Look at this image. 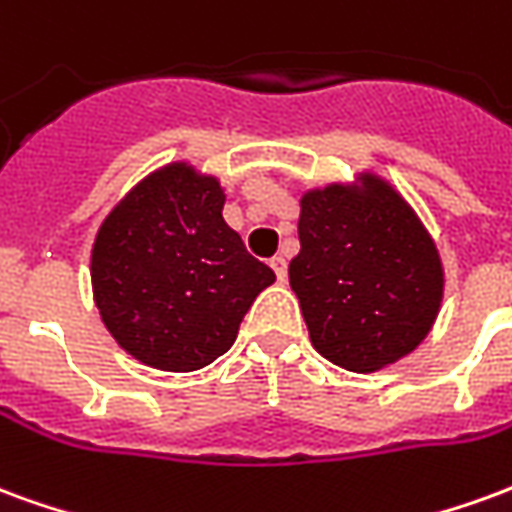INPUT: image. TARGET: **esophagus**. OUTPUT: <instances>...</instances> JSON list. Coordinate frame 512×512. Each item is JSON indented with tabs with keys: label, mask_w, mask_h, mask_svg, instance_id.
I'll return each instance as SVG.
<instances>
[{
	"label": "esophagus",
	"mask_w": 512,
	"mask_h": 512,
	"mask_svg": "<svg viewBox=\"0 0 512 512\" xmlns=\"http://www.w3.org/2000/svg\"><path fill=\"white\" fill-rule=\"evenodd\" d=\"M271 268H274V274H277V279L288 277V260H285V257H282V255L271 257Z\"/></svg>",
	"instance_id": "esophagus-1"
}]
</instances>
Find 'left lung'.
I'll return each instance as SVG.
<instances>
[{
  "label": "left lung",
  "instance_id": "8db88e82",
  "mask_svg": "<svg viewBox=\"0 0 512 512\" xmlns=\"http://www.w3.org/2000/svg\"><path fill=\"white\" fill-rule=\"evenodd\" d=\"M329 186L301 200V252L290 260L315 351L373 373L411 354L439 312L444 271L414 211L384 180Z\"/></svg>",
  "mask_w": 512,
  "mask_h": 512
}]
</instances>
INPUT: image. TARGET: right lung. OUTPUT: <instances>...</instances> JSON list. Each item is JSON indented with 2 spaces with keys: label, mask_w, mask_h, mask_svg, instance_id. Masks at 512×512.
<instances>
[{
  "label": "right lung",
  "mask_w": 512,
  "mask_h": 512,
  "mask_svg": "<svg viewBox=\"0 0 512 512\" xmlns=\"http://www.w3.org/2000/svg\"><path fill=\"white\" fill-rule=\"evenodd\" d=\"M216 178L186 164L153 172L106 216L93 246L101 321L142 365L189 373L235 343L274 271L222 216Z\"/></svg>",
  "instance_id": "1"
}]
</instances>
